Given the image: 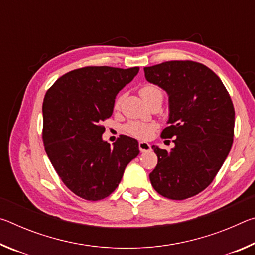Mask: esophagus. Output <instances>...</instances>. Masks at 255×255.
<instances>
[{"instance_id":"1","label":"esophagus","mask_w":255,"mask_h":255,"mask_svg":"<svg viewBox=\"0 0 255 255\" xmlns=\"http://www.w3.org/2000/svg\"><path fill=\"white\" fill-rule=\"evenodd\" d=\"M138 148H139L141 153L148 152L150 149V145L148 143H145V141H139V143H138Z\"/></svg>"}]
</instances>
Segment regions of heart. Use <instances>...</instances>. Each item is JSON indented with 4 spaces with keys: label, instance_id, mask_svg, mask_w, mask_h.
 <instances>
[{
    "label": "heart",
    "instance_id": "obj_1",
    "mask_svg": "<svg viewBox=\"0 0 255 255\" xmlns=\"http://www.w3.org/2000/svg\"><path fill=\"white\" fill-rule=\"evenodd\" d=\"M139 93L141 98H143L148 105L155 101L162 102L163 100V91L157 85L146 84L144 86H141ZM122 101L123 96H120L117 98V100H116L115 107L119 108L120 105H122ZM155 128H156V125L155 124L140 122V120H130V122H128L124 126V131L128 133V135L138 138V139H147L148 137L152 136Z\"/></svg>",
    "mask_w": 255,
    "mask_h": 255
}]
</instances>
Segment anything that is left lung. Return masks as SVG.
I'll list each match as a JSON object with an SVG mask.
<instances>
[{
	"instance_id": "8db88e82",
	"label": "left lung",
	"mask_w": 255,
	"mask_h": 255,
	"mask_svg": "<svg viewBox=\"0 0 255 255\" xmlns=\"http://www.w3.org/2000/svg\"><path fill=\"white\" fill-rule=\"evenodd\" d=\"M144 71L146 80L169 94L170 126L161 137H174L175 145L170 152L152 146L157 165L150 183L167 199H187L208 187L225 162L234 137V106L222 80L201 63L169 60Z\"/></svg>"
}]
</instances>
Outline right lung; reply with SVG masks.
<instances>
[{
  "instance_id": "add662e5",
  "label": "right lung",
  "mask_w": 255,
  "mask_h": 255,
  "mask_svg": "<svg viewBox=\"0 0 255 255\" xmlns=\"http://www.w3.org/2000/svg\"><path fill=\"white\" fill-rule=\"evenodd\" d=\"M139 67L86 66L66 73L50 86L42 103V141L64 184L85 200L105 199L122 181L127 164L139 154L136 139L102 140V126L115 99Z\"/></svg>"
}]
</instances>
